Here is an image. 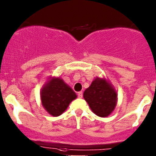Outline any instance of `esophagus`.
<instances>
[{"label": "esophagus", "instance_id": "obj_1", "mask_svg": "<svg viewBox=\"0 0 156 156\" xmlns=\"http://www.w3.org/2000/svg\"><path fill=\"white\" fill-rule=\"evenodd\" d=\"M78 97H79V98H82V97H83L82 91H80V92L78 93Z\"/></svg>", "mask_w": 156, "mask_h": 156}]
</instances>
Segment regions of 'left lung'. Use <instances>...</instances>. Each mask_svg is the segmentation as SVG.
<instances>
[{
  "label": "left lung",
  "instance_id": "8db88e82",
  "mask_svg": "<svg viewBox=\"0 0 156 156\" xmlns=\"http://www.w3.org/2000/svg\"><path fill=\"white\" fill-rule=\"evenodd\" d=\"M84 98L97 115L107 117L115 107L117 94L106 80L97 78L84 90Z\"/></svg>",
  "mask_w": 156,
  "mask_h": 156
}]
</instances>
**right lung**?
Segmentation results:
<instances>
[{
  "mask_svg": "<svg viewBox=\"0 0 156 156\" xmlns=\"http://www.w3.org/2000/svg\"><path fill=\"white\" fill-rule=\"evenodd\" d=\"M76 97L72 88L59 78H52L41 95L42 105L53 116L60 115Z\"/></svg>",
  "mask_w": 156,
  "mask_h": 156,
  "instance_id": "add662e5",
  "label": "right lung"
}]
</instances>
